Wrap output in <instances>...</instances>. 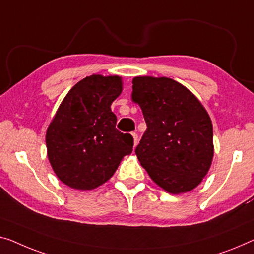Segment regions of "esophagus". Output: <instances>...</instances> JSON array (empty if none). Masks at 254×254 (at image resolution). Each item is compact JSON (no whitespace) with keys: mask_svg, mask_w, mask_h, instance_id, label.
<instances>
[{"mask_svg":"<svg viewBox=\"0 0 254 254\" xmlns=\"http://www.w3.org/2000/svg\"><path fill=\"white\" fill-rule=\"evenodd\" d=\"M132 137H133V143H134V146H137V143H138V134L135 133V132H132Z\"/></svg>","mask_w":254,"mask_h":254,"instance_id":"esophagus-1","label":"esophagus"}]
</instances>
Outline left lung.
Segmentation results:
<instances>
[{"label":"left lung","mask_w":254,"mask_h":254,"mask_svg":"<svg viewBox=\"0 0 254 254\" xmlns=\"http://www.w3.org/2000/svg\"><path fill=\"white\" fill-rule=\"evenodd\" d=\"M132 99L147 130L135 148L138 160L158 186L171 194L198 186L213 157V127L194 94L172 78H133Z\"/></svg>","instance_id":"1"}]
</instances>
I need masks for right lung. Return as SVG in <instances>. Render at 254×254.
<instances>
[{"label": "right lung", "mask_w": 254, "mask_h": 254, "mask_svg": "<svg viewBox=\"0 0 254 254\" xmlns=\"http://www.w3.org/2000/svg\"><path fill=\"white\" fill-rule=\"evenodd\" d=\"M122 92L119 76L91 75L67 93L48 127V157L57 177L71 188L89 190L106 183L133 138L116 128L111 105Z\"/></svg>", "instance_id": "add662e5"}]
</instances>
